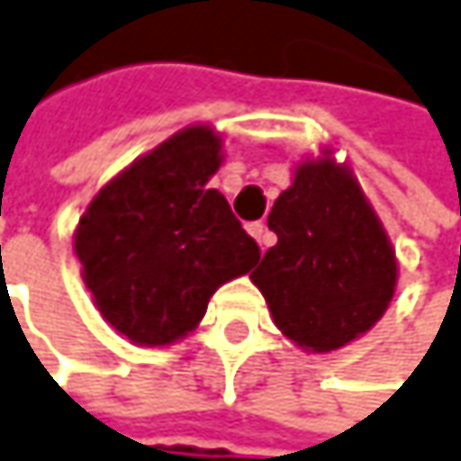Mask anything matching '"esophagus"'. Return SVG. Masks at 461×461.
<instances>
[{"label":"esophagus","instance_id":"34e87169","mask_svg":"<svg viewBox=\"0 0 461 461\" xmlns=\"http://www.w3.org/2000/svg\"><path fill=\"white\" fill-rule=\"evenodd\" d=\"M248 234L250 237H256V242L261 245V250H267L269 245H272V234H269V230H267V224L264 221H250L248 224Z\"/></svg>","mask_w":461,"mask_h":461}]
</instances>
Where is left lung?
Returning <instances> with one entry per match:
<instances>
[{
	"instance_id": "left-lung-1",
	"label": "left lung",
	"mask_w": 461,
	"mask_h": 461,
	"mask_svg": "<svg viewBox=\"0 0 461 461\" xmlns=\"http://www.w3.org/2000/svg\"><path fill=\"white\" fill-rule=\"evenodd\" d=\"M267 250L250 279L276 327L306 351H335L385 314L396 290V256L356 176L335 160L295 168L274 200Z\"/></svg>"
}]
</instances>
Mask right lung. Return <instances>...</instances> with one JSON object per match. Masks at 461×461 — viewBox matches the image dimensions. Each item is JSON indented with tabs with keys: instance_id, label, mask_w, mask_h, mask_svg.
<instances>
[{
	"instance_id": "obj_1",
	"label": "right lung",
	"mask_w": 461,
	"mask_h": 461,
	"mask_svg": "<svg viewBox=\"0 0 461 461\" xmlns=\"http://www.w3.org/2000/svg\"><path fill=\"white\" fill-rule=\"evenodd\" d=\"M221 140L189 126L134 160L89 203L76 230L84 282L110 327L168 346L205 316L211 295L261 258L219 189Z\"/></svg>"
}]
</instances>
